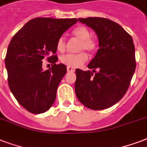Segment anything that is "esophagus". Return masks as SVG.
<instances>
[{
  "label": "esophagus",
  "instance_id": "obj_1",
  "mask_svg": "<svg viewBox=\"0 0 147 147\" xmlns=\"http://www.w3.org/2000/svg\"><path fill=\"white\" fill-rule=\"evenodd\" d=\"M67 72H74L75 71V69L74 68H73V67H67Z\"/></svg>",
  "mask_w": 147,
  "mask_h": 147
}]
</instances>
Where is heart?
<instances>
[{
    "instance_id": "b5f03b06",
    "label": "heart",
    "mask_w": 147,
    "mask_h": 147,
    "mask_svg": "<svg viewBox=\"0 0 147 147\" xmlns=\"http://www.w3.org/2000/svg\"><path fill=\"white\" fill-rule=\"evenodd\" d=\"M73 35L76 38L80 40V50L85 49L88 52H94L97 48L95 41L90 38V33L88 28L84 26H80L73 31ZM66 43L64 38L61 37L57 41V48L59 52H63L65 49ZM88 60V55L84 52L78 54H67L61 57V62L63 64L69 67L76 68L82 66Z\"/></svg>"
}]
</instances>
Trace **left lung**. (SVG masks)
I'll return each instance as SVG.
<instances>
[{
	"mask_svg": "<svg viewBox=\"0 0 147 147\" xmlns=\"http://www.w3.org/2000/svg\"><path fill=\"white\" fill-rule=\"evenodd\" d=\"M78 20L95 32L99 48L88 65L92 72L76 69L75 93L88 109H108L120 101L129 87L136 69L133 41L113 21L96 17Z\"/></svg>",
	"mask_w": 147,
	"mask_h": 147,
	"instance_id": "obj_1",
	"label": "left lung"
}]
</instances>
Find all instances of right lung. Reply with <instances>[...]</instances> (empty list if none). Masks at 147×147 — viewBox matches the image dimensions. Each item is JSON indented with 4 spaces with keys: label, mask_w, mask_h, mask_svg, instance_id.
<instances>
[{
    "label": "right lung",
    "mask_w": 147,
    "mask_h": 147,
    "mask_svg": "<svg viewBox=\"0 0 147 147\" xmlns=\"http://www.w3.org/2000/svg\"><path fill=\"white\" fill-rule=\"evenodd\" d=\"M77 22L76 18H36L28 22L10 42L5 57L8 85L18 102L31 113H43L54 103L67 67L56 64L58 58L55 55L47 58L54 65L43 70L42 59L56 53L58 39Z\"/></svg>",
    "instance_id": "right-lung-1"
}]
</instances>
